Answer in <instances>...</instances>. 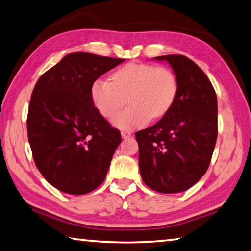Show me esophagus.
I'll use <instances>...</instances> for the list:
<instances>
[{
    "instance_id": "34e87169",
    "label": "esophagus",
    "mask_w": 251,
    "mask_h": 251,
    "mask_svg": "<svg viewBox=\"0 0 251 251\" xmlns=\"http://www.w3.org/2000/svg\"><path fill=\"white\" fill-rule=\"evenodd\" d=\"M122 137L123 139H128L131 137V133L128 130H123L122 131Z\"/></svg>"
}]
</instances>
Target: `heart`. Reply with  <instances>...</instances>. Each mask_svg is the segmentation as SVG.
I'll return each instance as SVG.
<instances>
[{"mask_svg": "<svg viewBox=\"0 0 251 251\" xmlns=\"http://www.w3.org/2000/svg\"><path fill=\"white\" fill-rule=\"evenodd\" d=\"M95 80L91 100L101 115L110 120L127 97V107L114 117L113 124L121 129L144 126L150 117L159 118L170 110L177 93V80L171 69L148 63L130 62L111 76Z\"/></svg>", "mask_w": 251, "mask_h": 251, "instance_id": "1", "label": "heart"}]
</instances>
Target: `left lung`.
I'll return each mask as SVG.
<instances>
[{"mask_svg":"<svg viewBox=\"0 0 251 251\" xmlns=\"http://www.w3.org/2000/svg\"><path fill=\"white\" fill-rule=\"evenodd\" d=\"M169 62L177 80L175 102L160 121L135 134L145 184L160 193L190 189L205 175L217 138V98L197 63L182 54Z\"/></svg>","mask_w":251,"mask_h":251,"instance_id":"obj_1","label":"left lung"}]
</instances>
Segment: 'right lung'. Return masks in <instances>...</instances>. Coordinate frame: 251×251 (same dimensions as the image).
<instances>
[{"mask_svg": "<svg viewBox=\"0 0 251 251\" xmlns=\"http://www.w3.org/2000/svg\"><path fill=\"white\" fill-rule=\"evenodd\" d=\"M125 59L74 52L38 79L27 134L37 169L61 192L81 195L101 185L122 137L94 107L91 86Z\"/></svg>", "mask_w": 251, "mask_h": 251, "instance_id": "right-lung-1", "label": "right lung"}]
</instances>
